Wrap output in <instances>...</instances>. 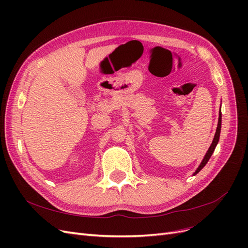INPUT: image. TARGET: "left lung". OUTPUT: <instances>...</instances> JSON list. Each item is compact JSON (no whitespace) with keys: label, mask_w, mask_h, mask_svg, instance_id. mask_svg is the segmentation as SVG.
<instances>
[{"label":"left lung","mask_w":248,"mask_h":248,"mask_svg":"<svg viewBox=\"0 0 248 248\" xmlns=\"http://www.w3.org/2000/svg\"><path fill=\"white\" fill-rule=\"evenodd\" d=\"M220 128H221V110H219L218 125H217V129H216V132H215V136H214V139H213L212 144H211V146H210V148H209V150H208V152L206 153V155H205V157H204V159H202V163L200 164V167L198 168V170H196V172H194V174H198V172H199L202 168H204V167L206 166V163L209 161L210 157H211V155L213 154L214 150H215V147H216V145H217V144H218V140H219Z\"/></svg>","instance_id":"1"}]
</instances>
